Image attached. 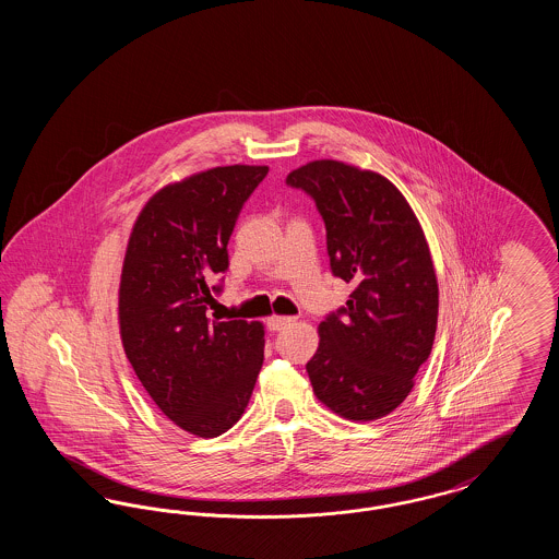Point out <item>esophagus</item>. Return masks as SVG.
<instances>
[{
    "instance_id": "1",
    "label": "esophagus",
    "mask_w": 559,
    "mask_h": 559,
    "mask_svg": "<svg viewBox=\"0 0 559 559\" xmlns=\"http://www.w3.org/2000/svg\"><path fill=\"white\" fill-rule=\"evenodd\" d=\"M292 322V317H270V319H267V329L276 333V331H283L285 326H289Z\"/></svg>"
}]
</instances>
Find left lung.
I'll return each mask as SVG.
<instances>
[{
    "mask_svg": "<svg viewBox=\"0 0 559 559\" xmlns=\"http://www.w3.org/2000/svg\"><path fill=\"white\" fill-rule=\"evenodd\" d=\"M326 228L333 276L352 283L346 306L320 322L306 365L317 399L352 421L400 406L433 346L438 281L424 230L399 188L340 160H312L287 176Z\"/></svg>",
    "mask_w": 559,
    "mask_h": 559,
    "instance_id": "8db88e82",
    "label": "left lung"
}]
</instances>
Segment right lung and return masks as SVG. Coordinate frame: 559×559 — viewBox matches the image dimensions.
<instances>
[{
	"label": "right lung",
	"mask_w": 559,
	"mask_h": 559,
	"mask_svg": "<svg viewBox=\"0 0 559 559\" xmlns=\"http://www.w3.org/2000/svg\"><path fill=\"white\" fill-rule=\"evenodd\" d=\"M267 167L230 165L159 190L135 219L119 287L121 340L176 426L215 438L245 413L264 362L260 322L210 319L228 240Z\"/></svg>",
	"instance_id": "right-lung-1"
}]
</instances>
